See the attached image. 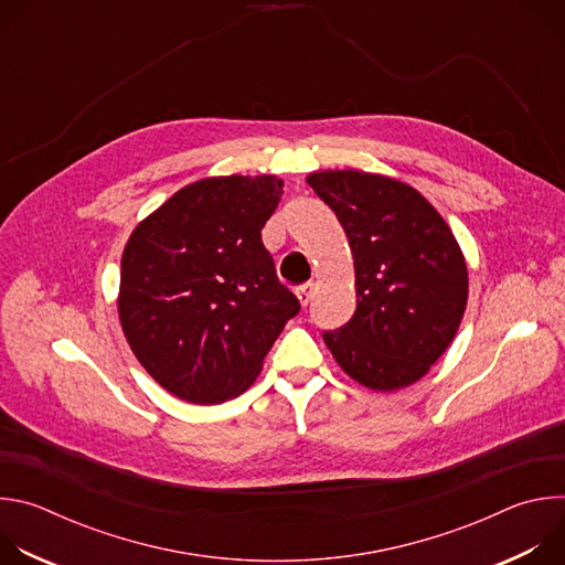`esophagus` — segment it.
I'll return each instance as SVG.
<instances>
[{
  "instance_id": "1",
  "label": "esophagus",
  "mask_w": 565,
  "mask_h": 565,
  "mask_svg": "<svg viewBox=\"0 0 565 565\" xmlns=\"http://www.w3.org/2000/svg\"><path fill=\"white\" fill-rule=\"evenodd\" d=\"M295 292H297L299 303H301V306H308L310 299H312V284H303V286H299Z\"/></svg>"
}]
</instances>
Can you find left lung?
Returning a JSON list of instances; mask_svg holds the SVG:
<instances>
[{"label": "left lung", "instance_id": "1", "mask_svg": "<svg viewBox=\"0 0 565 565\" xmlns=\"http://www.w3.org/2000/svg\"><path fill=\"white\" fill-rule=\"evenodd\" d=\"M308 185L335 212L355 259L358 308L321 338L360 384H414L454 340L467 303V266L449 225L423 194L386 177L317 172Z\"/></svg>", "mask_w": 565, "mask_h": 565}]
</instances>
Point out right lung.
Returning <instances> with one entry per match:
<instances>
[{"label": "right lung", "mask_w": 565, "mask_h": 565, "mask_svg": "<svg viewBox=\"0 0 565 565\" xmlns=\"http://www.w3.org/2000/svg\"><path fill=\"white\" fill-rule=\"evenodd\" d=\"M281 194L275 177L205 179L131 232L120 324L138 362L172 395L218 405L246 391L299 312L262 241Z\"/></svg>", "instance_id": "add662e5"}]
</instances>
